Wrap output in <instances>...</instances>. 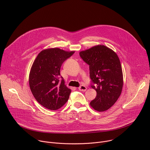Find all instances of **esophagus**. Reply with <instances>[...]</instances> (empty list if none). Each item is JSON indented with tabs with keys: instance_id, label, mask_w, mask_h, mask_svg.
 I'll return each instance as SVG.
<instances>
[{
	"instance_id": "1",
	"label": "esophagus",
	"mask_w": 150,
	"mask_h": 150,
	"mask_svg": "<svg viewBox=\"0 0 150 150\" xmlns=\"http://www.w3.org/2000/svg\"><path fill=\"white\" fill-rule=\"evenodd\" d=\"M78 89H79V91H86V90H87V87H86L85 86L82 85V86H81L80 87H79Z\"/></svg>"
}]
</instances>
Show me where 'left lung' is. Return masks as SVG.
<instances>
[{
  "label": "left lung",
  "mask_w": 150,
  "mask_h": 150,
  "mask_svg": "<svg viewBox=\"0 0 150 150\" xmlns=\"http://www.w3.org/2000/svg\"><path fill=\"white\" fill-rule=\"evenodd\" d=\"M79 56L89 65L91 87L97 93L90 105L99 112L106 111L122 91L123 76L120 59L114 51L101 45L81 51Z\"/></svg>",
  "instance_id": "left-lung-1"
}]
</instances>
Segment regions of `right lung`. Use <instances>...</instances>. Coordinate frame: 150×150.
<instances>
[{"label":"right lung","instance_id":"right-lung-1","mask_svg":"<svg viewBox=\"0 0 150 150\" xmlns=\"http://www.w3.org/2000/svg\"><path fill=\"white\" fill-rule=\"evenodd\" d=\"M75 51L67 52L58 48L39 53L29 74V86L36 100L50 110H57L67 101L71 92L60 75L63 63Z\"/></svg>","mask_w":150,"mask_h":150}]
</instances>
